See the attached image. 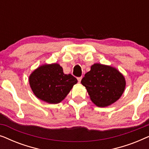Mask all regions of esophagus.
<instances>
[{
	"mask_svg": "<svg viewBox=\"0 0 149 149\" xmlns=\"http://www.w3.org/2000/svg\"><path fill=\"white\" fill-rule=\"evenodd\" d=\"M81 79H82V77H78V78H77V80H78L79 83H81Z\"/></svg>",
	"mask_w": 149,
	"mask_h": 149,
	"instance_id": "obj_1",
	"label": "esophagus"
}]
</instances>
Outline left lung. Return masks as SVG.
<instances>
[{"mask_svg": "<svg viewBox=\"0 0 149 149\" xmlns=\"http://www.w3.org/2000/svg\"><path fill=\"white\" fill-rule=\"evenodd\" d=\"M81 83L91 100L98 107H107L117 101L126 85L125 77L117 68L99 63L91 66Z\"/></svg>", "mask_w": 149, "mask_h": 149, "instance_id": "1", "label": "left lung"}]
</instances>
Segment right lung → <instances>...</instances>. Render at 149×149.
I'll list each match as a JSON object with an SVG mask.
<instances>
[{
  "label": "right lung",
  "mask_w": 149,
  "mask_h": 149,
  "mask_svg": "<svg viewBox=\"0 0 149 149\" xmlns=\"http://www.w3.org/2000/svg\"><path fill=\"white\" fill-rule=\"evenodd\" d=\"M77 79L72 74H65L57 63L38 66L29 76V83L36 97L49 104L62 102L77 84Z\"/></svg>",
  "instance_id": "add662e5"
}]
</instances>
